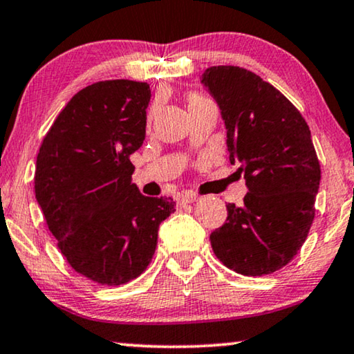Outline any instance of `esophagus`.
<instances>
[{
    "instance_id": "obj_1",
    "label": "esophagus",
    "mask_w": 354,
    "mask_h": 354,
    "mask_svg": "<svg viewBox=\"0 0 354 354\" xmlns=\"http://www.w3.org/2000/svg\"><path fill=\"white\" fill-rule=\"evenodd\" d=\"M200 200V196L196 193H183V195H178L177 201L178 205H190V203H195Z\"/></svg>"
}]
</instances>
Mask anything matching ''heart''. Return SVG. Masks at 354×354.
I'll return each instance as SVG.
<instances>
[{
    "label": "heart",
    "instance_id": "heart-1",
    "mask_svg": "<svg viewBox=\"0 0 354 354\" xmlns=\"http://www.w3.org/2000/svg\"><path fill=\"white\" fill-rule=\"evenodd\" d=\"M205 101H209V100H207L205 95L198 93V91H192V93H188V96H187L188 108H192V106H196V104L205 103Z\"/></svg>",
    "mask_w": 354,
    "mask_h": 354
}]
</instances>
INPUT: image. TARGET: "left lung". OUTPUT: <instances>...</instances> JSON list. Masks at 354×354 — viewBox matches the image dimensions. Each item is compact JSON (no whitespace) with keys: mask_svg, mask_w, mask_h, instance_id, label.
I'll list each match as a JSON object with an SVG mask.
<instances>
[{"mask_svg":"<svg viewBox=\"0 0 354 354\" xmlns=\"http://www.w3.org/2000/svg\"><path fill=\"white\" fill-rule=\"evenodd\" d=\"M201 84L222 111L232 164L248 193L227 205L209 240L217 259L241 275H268L295 258L311 229L321 166L301 113L254 72L207 67Z\"/></svg>","mask_w":354,"mask_h":354,"instance_id":"1","label":"left lung"}]
</instances>
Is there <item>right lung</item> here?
<instances>
[{"mask_svg": "<svg viewBox=\"0 0 354 354\" xmlns=\"http://www.w3.org/2000/svg\"><path fill=\"white\" fill-rule=\"evenodd\" d=\"M147 82L101 80L72 96L43 138L35 198L57 248L75 272L115 287L151 263L172 198L132 183L130 156L143 145Z\"/></svg>", "mask_w": 354, "mask_h": 354, "instance_id": "add662e5", "label": "right lung"}]
</instances>
